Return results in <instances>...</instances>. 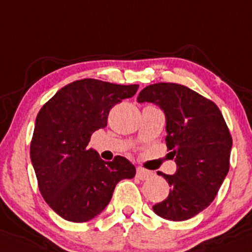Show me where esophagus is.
<instances>
[{
    "mask_svg": "<svg viewBox=\"0 0 252 252\" xmlns=\"http://www.w3.org/2000/svg\"><path fill=\"white\" fill-rule=\"evenodd\" d=\"M152 174L153 173L151 171H147V169L145 168H141V167H138L137 172H136V177H137L138 179H141V181H146V179L151 178Z\"/></svg>",
    "mask_w": 252,
    "mask_h": 252,
    "instance_id": "obj_1",
    "label": "esophagus"
}]
</instances>
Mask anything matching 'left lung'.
<instances>
[{
	"label": "left lung",
	"mask_w": 252,
	"mask_h": 252,
	"mask_svg": "<svg viewBox=\"0 0 252 252\" xmlns=\"http://www.w3.org/2000/svg\"><path fill=\"white\" fill-rule=\"evenodd\" d=\"M138 102H152L166 116V143L177 164L169 176L157 172L169 187L153 212L172 221H183L214 200L229 172L232 140L219 107L181 84L157 83L143 89Z\"/></svg>",
	"instance_id": "1"
}]
</instances>
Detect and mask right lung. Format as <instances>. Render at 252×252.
<instances>
[{"mask_svg": "<svg viewBox=\"0 0 252 252\" xmlns=\"http://www.w3.org/2000/svg\"><path fill=\"white\" fill-rule=\"evenodd\" d=\"M137 89L81 79L62 88L38 112L31 160L40 194L63 219L92 220L109 204L116 184L135 177L130 160L116 156L105 162L88 145L95 131L106 127L111 107Z\"/></svg>", "mask_w": 252, "mask_h": 252, "instance_id": "add662e5", "label": "right lung"}]
</instances>
